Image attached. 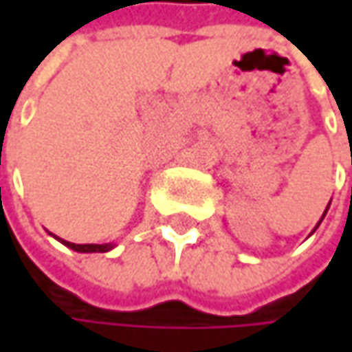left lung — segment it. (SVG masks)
<instances>
[{
	"label": "left lung",
	"mask_w": 352,
	"mask_h": 352,
	"mask_svg": "<svg viewBox=\"0 0 352 352\" xmlns=\"http://www.w3.org/2000/svg\"><path fill=\"white\" fill-rule=\"evenodd\" d=\"M327 210H329V208H327ZM327 210H325V213H327ZM325 213H323V217H325ZM323 217H321V219H323ZM319 223H321V221H319ZM318 223V225H319ZM314 231H316V229H314Z\"/></svg>",
	"instance_id": "obj_1"
}]
</instances>
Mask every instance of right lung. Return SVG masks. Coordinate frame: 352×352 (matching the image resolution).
Instances as JSON below:
<instances>
[{
  "label": "right lung",
  "mask_w": 352,
  "mask_h": 352,
  "mask_svg": "<svg viewBox=\"0 0 352 352\" xmlns=\"http://www.w3.org/2000/svg\"><path fill=\"white\" fill-rule=\"evenodd\" d=\"M58 239V236H56ZM62 245H66L68 249L76 250V252H107V250L113 249L111 243H105V245H76V243H70V241H64V239H58Z\"/></svg>",
  "instance_id": "obj_1"
}]
</instances>
